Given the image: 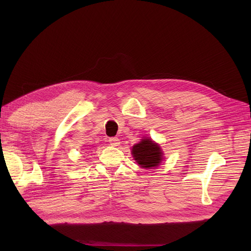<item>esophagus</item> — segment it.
I'll list each match as a JSON object with an SVG mask.
<instances>
[{"instance_id": "34e87169", "label": "esophagus", "mask_w": 251, "mask_h": 251, "mask_svg": "<svg viewBox=\"0 0 251 251\" xmlns=\"http://www.w3.org/2000/svg\"><path fill=\"white\" fill-rule=\"evenodd\" d=\"M109 142H110V144H111L112 147H118L119 144H120V141H119V139H118V138H116V137L110 138V139H109Z\"/></svg>"}]
</instances>
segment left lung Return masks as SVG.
I'll use <instances>...</instances> for the list:
<instances>
[{"instance_id":"8db88e82","label":"left lung","mask_w":251,"mask_h":251,"mask_svg":"<svg viewBox=\"0 0 251 251\" xmlns=\"http://www.w3.org/2000/svg\"><path fill=\"white\" fill-rule=\"evenodd\" d=\"M134 160L142 169H155L162 163L164 154L161 147L150 137H143L141 141L132 147Z\"/></svg>"}]
</instances>
